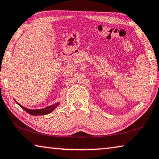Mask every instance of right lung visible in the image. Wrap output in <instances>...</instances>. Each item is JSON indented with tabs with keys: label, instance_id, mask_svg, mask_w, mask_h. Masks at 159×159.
Masks as SVG:
<instances>
[{
	"label": "right lung",
	"instance_id": "add662e5",
	"mask_svg": "<svg viewBox=\"0 0 159 159\" xmlns=\"http://www.w3.org/2000/svg\"><path fill=\"white\" fill-rule=\"evenodd\" d=\"M18 104V103H17ZM21 108H22L25 111H26L29 114H30L31 115H34V116H39V115H45V114H50V112H52L56 107L58 105V104H53V105H50V106H48L46 107H45L43 109H26L25 107H22L20 104H19Z\"/></svg>",
	"mask_w": 159,
	"mask_h": 159
}]
</instances>
